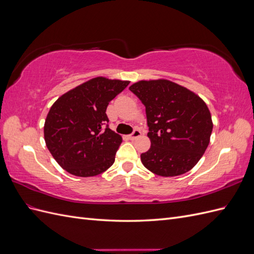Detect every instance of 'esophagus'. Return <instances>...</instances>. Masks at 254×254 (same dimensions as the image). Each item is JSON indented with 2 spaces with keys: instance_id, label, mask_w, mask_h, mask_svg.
I'll list each match as a JSON object with an SVG mask.
<instances>
[{
  "instance_id": "34e87169",
  "label": "esophagus",
  "mask_w": 254,
  "mask_h": 254,
  "mask_svg": "<svg viewBox=\"0 0 254 254\" xmlns=\"http://www.w3.org/2000/svg\"><path fill=\"white\" fill-rule=\"evenodd\" d=\"M140 135H141V131H140V130H139V129H135L131 134H129V139H130V140H135L136 137H139Z\"/></svg>"
}]
</instances>
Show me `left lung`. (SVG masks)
Instances as JSON below:
<instances>
[{
	"label": "left lung",
	"mask_w": 254,
	"mask_h": 254,
	"mask_svg": "<svg viewBox=\"0 0 254 254\" xmlns=\"http://www.w3.org/2000/svg\"><path fill=\"white\" fill-rule=\"evenodd\" d=\"M146 108L150 148L143 165L161 177L190 171L201 159L213 129L211 112L193 91L168 79L139 80L129 87Z\"/></svg>",
	"instance_id": "1"
}]
</instances>
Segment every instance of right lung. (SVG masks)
<instances>
[{"mask_svg": "<svg viewBox=\"0 0 254 254\" xmlns=\"http://www.w3.org/2000/svg\"><path fill=\"white\" fill-rule=\"evenodd\" d=\"M129 80L98 76L67 91L53 104L44 123V140L56 162L77 177H94L114 163L123 139L106 124L109 102Z\"/></svg>", "mask_w": 254, "mask_h": 254, "instance_id": "right-lung-1", "label": "right lung"}]
</instances>
